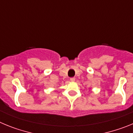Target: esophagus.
Instances as JSON below:
<instances>
[{"mask_svg": "<svg viewBox=\"0 0 133 133\" xmlns=\"http://www.w3.org/2000/svg\"><path fill=\"white\" fill-rule=\"evenodd\" d=\"M70 81H72V82H73V81H75V77H71V78H70Z\"/></svg>", "mask_w": 133, "mask_h": 133, "instance_id": "obj_1", "label": "esophagus"}]
</instances>
